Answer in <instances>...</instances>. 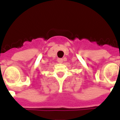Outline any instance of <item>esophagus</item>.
Segmentation results:
<instances>
[{
	"instance_id": "obj_1",
	"label": "esophagus",
	"mask_w": 120,
	"mask_h": 120,
	"mask_svg": "<svg viewBox=\"0 0 120 120\" xmlns=\"http://www.w3.org/2000/svg\"><path fill=\"white\" fill-rule=\"evenodd\" d=\"M57 62H58L59 63H62L63 62V59H61V58H58V59H57Z\"/></svg>"
}]
</instances>
